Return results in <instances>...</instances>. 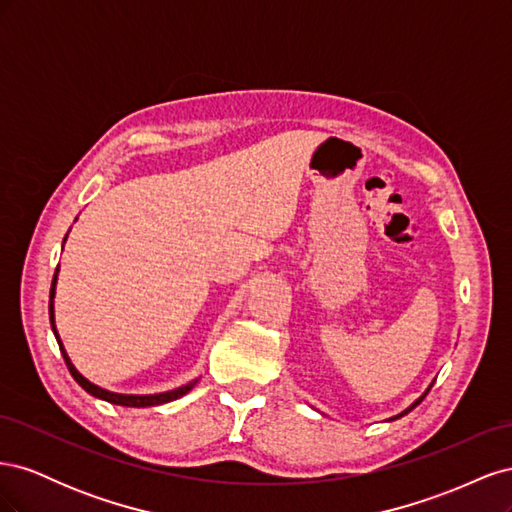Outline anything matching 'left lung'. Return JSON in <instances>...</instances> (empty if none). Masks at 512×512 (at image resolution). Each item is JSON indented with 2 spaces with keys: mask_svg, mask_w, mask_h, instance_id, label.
<instances>
[{
  "mask_svg": "<svg viewBox=\"0 0 512 512\" xmlns=\"http://www.w3.org/2000/svg\"><path fill=\"white\" fill-rule=\"evenodd\" d=\"M431 386H433V382H431V384H429V386H427V389H425V393H423V395H421V397H418V399H416V401H412V404H410V406H408V408H406V410H404V412H399V414H397V416H391V418H389V421H395V418H401V416H404V414H408V412H412V410H414V408H416V406H418V404H421V401H423V399H425V395H427V393H429V389H431Z\"/></svg>",
  "mask_w": 512,
  "mask_h": 512,
  "instance_id": "8db88e82",
  "label": "left lung"
}]
</instances>
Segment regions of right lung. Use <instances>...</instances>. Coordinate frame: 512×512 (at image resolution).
Listing matches in <instances>:
<instances>
[{
	"instance_id": "1",
	"label": "right lung",
	"mask_w": 512,
	"mask_h": 512,
	"mask_svg": "<svg viewBox=\"0 0 512 512\" xmlns=\"http://www.w3.org/2000/svg\"><path fill=\"white\" fill-rule=\"evenodd\" d=\"M66 239H68V235L64 237V243H66ZM57 275H59V267L55 269L53 284H51V294H49V318H51V329H53V335H55L57 344H59L61 356H64L66 367H68V371L72 374V378H74L76 382H79L89 395H94V397H98V399H102V401H108V404H115V406H126V408H149V406H162V404H168V401H175V399L183 397L185 393H190V391L194 389L196 382H198V378H196V380H192V382H188V384H183V386H177V389H173V391L153 393V395H126V393H115V391L102 389V386H98V384H94V382H89V380L81 374V371L74 367V363L70 361V356H68V352H66L64 344H61V337H59L57 327H55V288H57Z\"/></svg>"
}]
</instances>
